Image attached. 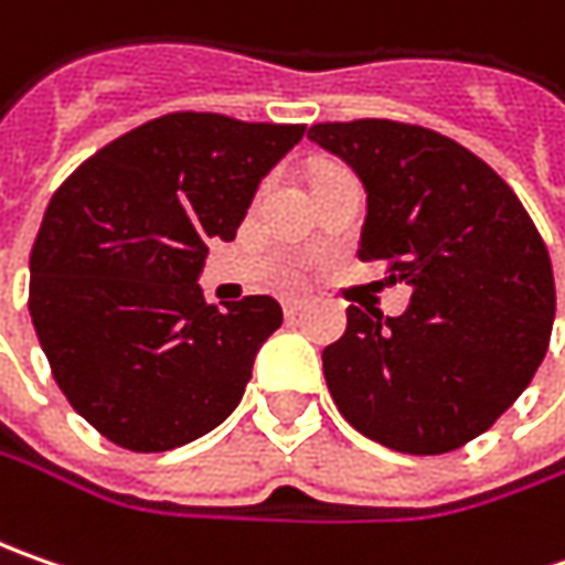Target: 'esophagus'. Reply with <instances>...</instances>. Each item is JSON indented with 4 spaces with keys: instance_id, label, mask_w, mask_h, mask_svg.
<instances>
[{
    "instance_id": "34e87169",
    "label": "esophagus",
    "mask_w": 565,
    "mask_h": 565,
    "mask_svg": "<svg viewBox=\"0 0 565 565\" xmlns=\"http://www.w3.org/2000/svg\"><path fill=\"white\" fill-rule=\"evenodd\" d=\"M301 308H305L301 298H282V311H286V317H295Z\"/></svg>"
}]
</instances>
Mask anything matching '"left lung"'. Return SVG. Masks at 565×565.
<instances>
[{
    "label": "left lung",
    "mask_w": 565,
    "mask_h": 565,
    "mask_svg": "<svg viewBox=\"0 0 565 565\" xmlns=\"http://www.w3.org/2000/svg\"><path fill=\"white\" fill-rule=\"evenodd\" d=\"M308 138L364 182L361 260L412 286L402 317L345 311V333L323 349L330 396L374 444L452 452L493 427L547 355V245L515 191L446 135L355 119L315 125Z\"/></svg>",
    "instance_id": "8db88e82"
}]
</instances>
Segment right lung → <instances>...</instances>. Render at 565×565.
Listing matches in <instances>:
<instances>
[{
  "label": "right lung",
  "mask_w": 565,
  "mask_h": 565,
  "mask_svg": "<svg viewBox=\"0 0 565 565\" xmlns=\"http://www.w3.org/2000/svg\"><path fill=\"white\" fill-rule=\"evenodd\" d=\"M305 125L169 113L58 185L31 250L28 308L58 390L109 444L185 446L242 402L282 323L270 295L223 311L198 286L206 242H232L260 179Z\"/></svg>",
  "instance_id": "add662e5"
}]
</instances>
